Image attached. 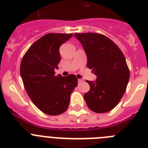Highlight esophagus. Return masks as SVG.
<instances>
[{
  "instance_id": "obj_1",
  "label": "esophagus",
  "mask_w": 148,
  "mask_h": 148,
  "mask_svg": "<svg viewBox=\"0 0 148 148\" xmlns=\"http://www.w3.org/2000/svg\"><path fill=\"white\" fill-rule=\"evenodd\" d=\"M84 82V79H82V78H81V79H78V82L79 83H82V82Z\"/></svg>"
}]
</instances>
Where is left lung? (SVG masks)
<instances>
[{
  "mask_svg": "<svg viewBox=\"0 0 148 148\" xmlns=\"http://www.w3.org/2000/svg\"><path fill=\"white\" fill-rule=\"evenodd\" d=\"M87 56V67L97 78L86 81L90 89L84 95L88 108L95 113L109 112L126 91L130 71L121 49L105 35L93 32L75 33Z\"/></svg>",
  "mask_w": 148,
  "mask_h": 148,
  "instance_id": "obj_1",
  "label": "left lung"
}]
</instances>
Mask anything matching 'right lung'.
Masks as SVG:
<instances>
[{"mask_svg": "<svg viewBox=\"0 0 148 148\" xmlns=\"http://www.w3.org/2000/svg\"><path fill=\"white\" fill-rule=\"evenodd\" d=\"M73 34L48 33L31 45L21 63L20 73L27 94L43 113L57 116L67 110L70 95L78 85L75 75H55L61 61L59 48Z\"/></svg>", "mask_w": 148, "mask_h": 148, "instance_id": "obj_1", "label": "right lung"}]
</instances>
